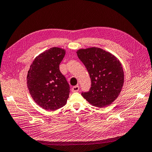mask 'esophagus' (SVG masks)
<instances>
[{
    "instance_id": "esophagus-1",
    "label": "esophagus",
    "mask_w": 152,
    "mask_h": 152,
    "mask_svg": "<svg viewBox=\"0 0 152 152\" xmlns=\"http://www.w3.org/2000/svg\"><path fill=\"white\" fill-rule=\"evenodd\" d=\"M79 90V85H76L74 86V87L72 88V91L73 92H77Z\"/></svg>"
}]
</instances>
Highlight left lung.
Returning <instances> with one entry per match:
<instances>
[{
    "label": "left lung",
    "instance_id": "8db88e82",
    "mask_svg": "<svg viewBox=\"0 0 152 152\" xmlns=\"http://www.w3.org/2000/svg\"><path fill=\"white\" fill-rule=\"evenodd\" d=\"M77 54L89 74L91 87L82 93L91 104L102 108L112 104L121 92L124 71L119 60L110 52L99 48L77 50Z\"/></svg>",
    "mask_w": 152,
    "mask_h": 152
}]
</instances>
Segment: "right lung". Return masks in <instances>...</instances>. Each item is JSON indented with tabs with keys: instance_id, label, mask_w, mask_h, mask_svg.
<instances>
[{
	"instance_id": "add662e5",
	"label": "right lung",
	"mask_w": 152,
	"mask_h": 152,
	"mask_svg": "<svg viewBox=\"0 0 152 152\" xmlns=\"http://www.w3.org/2000/svg\"><path fill=\"white\" fill-rule=\"evenodd\" d=\"M65 50L51 48L34 59L28 72L27 86L36 104L47 110H56L66 104L69 85L60 72Z\"/></svg>"
}]
</instances>
